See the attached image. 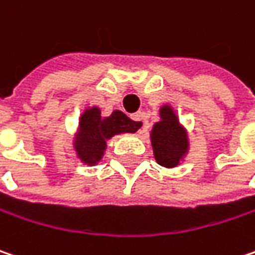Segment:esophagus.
Masks as SVG:
<instances>
[{
	"label": "esophagus",
	"mask_w": 255,
	"mask_h": 255,
	"mask_svg": "<svg viewBox=\"0 0 255 255\" xmlns=\"http://www.w3.org/2000/svg\"><path fill=\"white\" fill-rule=\"evenodd\" d=\"M131 118H132V121H135L137 124H138V127L144 128L145 126V115L142 113H135L131 115Z\"/></svg>",
	"instance_id": "esophagus-1"
}]
</instances>
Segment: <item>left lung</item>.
Returning a JSON list of instances; mask_svg holds the SVG:
<instances>
[{
  "instance_id": "obj_1",
  "label": "left lung",
  "mask_w": 255,
  "mask_h": 255,
  "mask_svg": "<svg viewBox=\"0 0 255 255\" xmlns=\"http://www.w3.org/2000/svg\"><path fill=\"white\" fill-rule=\"evenodd\" d=\"M150 140L156 161L167 169L177 167L189 151L186 128L180 124L170 105L160 108V121L151 128Z\"/></svg>"
}]
</instances>
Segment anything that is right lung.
<instances>
[{"label":"right lung","mask_w":255,"mask_h":255,"mask_svg":"<svg viewBox=\"0 0 255 255\" xmlns=\"http://www.w3.org/2000/svg\"><path fill=\"white\" fill-rule=\"evenodd\" d=\"M138 128L135 121L118 110L113 111L110 117H102L98 107L86 108L79 118L73 140L76 157L88 166H95L104 156L110 138L126 132L134 134Z\"/></svg>","instance_id":"obj_1"}]
</instances>
